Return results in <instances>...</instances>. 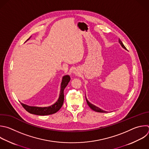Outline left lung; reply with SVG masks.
I'll use <instances>...</instances> for the list:
<instances>
[{
	"mask_svg": "<svg viewBox=\"0 0 149 149\" xmlns=\"http://www.w3.org/2000/svg\"><path fill=\"white\" fill-rule=\"evenodd\" d=\"M119 42L120 43V44L121 45V46H122L124 49H126V48L125 47V46L123 45V42L121 41V40H120L119 38ZM85 98H86V101L87 104H88V106L90 107V108H91L93 111H95V112H102V113H106V112H107V111H104V110H102V109H100V108H98V107L95 106L94 105L92 104L91 103H90V102L87 100V99H86V96H85Z\"/></svg>",
	"mask_w": 149,
	"mask_h": 149,
	"instance_id": "1",
	"label": "left lung"
}]
</instances>
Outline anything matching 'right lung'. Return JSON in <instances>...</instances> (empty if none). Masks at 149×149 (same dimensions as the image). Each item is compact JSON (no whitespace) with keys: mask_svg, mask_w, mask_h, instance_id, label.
I'll list each match as a JSON object with an SVG mask.
<instances>
[{"mask_svg":"<svg viewBox=\"0 0 149 149\" xmlns=\"http://www.w3.org/2000/svg\"><path fill=\"white\" fill-rule=\"evenodd\" d=\"M30 37L27 40H29L30 38ZM70 79H71V78L68 75L63 76L61 84V89H60V96L58 97V100L53 105L47 107H38L29 106L23 103H21L22 105L28 112L34 115L44 116V115H52L56 113L60 109V108L63 106L64 100V90L65 88V87L67 86Z\"/></svg>","mask_w":149,"mask_h":149,"instance_id":"add662e5","label":"right lung"}]
</instances>
